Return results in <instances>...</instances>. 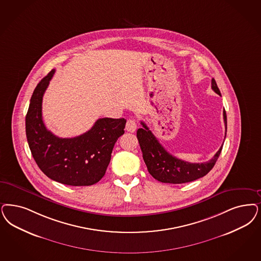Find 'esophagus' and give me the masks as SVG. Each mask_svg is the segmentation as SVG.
<instances>
[{
	"instance_id": "34e87169",
	"label": "esophagus",
	"mask_w": 261,
	"mask_h": 261,
	"mask_svg": "<svg viewBox=\"0 0 261 261\" xmlns=\"http://www.w3.org/2000/svg\"><path fill=\"white\" fill-rule=\"evenodd\" d=\"M126 130L128 132H131V133H134L136 130H137V122H136L134 118H129L126 122Z\"/></svg>"
}]
</instances>
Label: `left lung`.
Returning a JSON list of instances; mask_svg holds the SVG:
<instances>
[{"label":"left lung","mask_w":261,"mask_h":261,"mask_svg":"<svg viewBox=\"0 0 261 261\" xmlns=\"http://www.w3.org/2000/svg\"><path fill=\"white\" fill-rule=\"evenodd\" d=\"M212 90L221 95L220 90L214 79L211 81ZM224 121L226 132V114L224 110ZM143 128H139L137 131V138L141 146L143 158L147 167L148 172L153 177L163 183L181 184L198 179L206 175L214 167L218 160L223 145L217 151L214 157L209 161L203 163H189L178 159L168 152L162 144L159 143L157 138L153 135L146 124L141 121ZM226 135V133H225Z\"/></svg>","instance_id":"1"}]
</instances>
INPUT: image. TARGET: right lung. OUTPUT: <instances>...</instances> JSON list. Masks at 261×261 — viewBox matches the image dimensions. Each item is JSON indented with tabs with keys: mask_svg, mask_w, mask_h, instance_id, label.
<instances>
[{
	"mask_svg": "<svg viewBox=\"0 0 261 261\" xmlns=\"http://www.w3.org/2000/svg\"><path fill=\"white\" fill-rule=\"evenodd\" d=\"M55 69L39 82L26 116V135L32 155L49 178L69 186H90L104 175L117 139L124 134V118H99L88 132L59 138L42 120V98Z\"/></svg>",
	"mask_w": 261,
	"mask_h": 261,
	"instance_id": "right-lung-1",
	"label": "right lung"
}]
</instances>
